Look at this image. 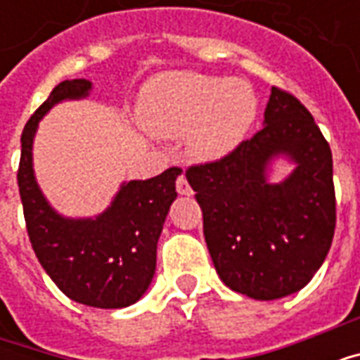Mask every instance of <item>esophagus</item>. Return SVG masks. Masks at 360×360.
<instances>
[{
	"label": "esophagus",
	"instance_id": "34e87169",
	"mask_svg": "<svg viewBox=\"0 0 360 360\" xmlns=\"http://www.w3.org/2000/svg\"><path fill=\"white\" fill-rule=\"evenodd\" d=\"M177 193H179V195H187V196L193 195V188H191L187 177H185L183 173L177 177Z\"/></svg>",
	"mask_w": 360,
	"mask_h": 360
}]
</instances>
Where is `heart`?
Instances as JSON below:
<instances>
[{
	"mask_svg": "<svg viewBox=\"0 0 360 360\" xmlns=\"http://www.w3.org/2000/svg\"><path fill=\"white\" fill-rule=\"evenodd\" d=\"M141 123L160 136L187 133L188 156L214 162L239 148L257 119L249 82L202 73H165L144 86Z\"/></svg>",
	"mask_w": 360,
	"mask_h": 360,
	"instance_id": "1",
	"label": "heart"
}]
</instances>
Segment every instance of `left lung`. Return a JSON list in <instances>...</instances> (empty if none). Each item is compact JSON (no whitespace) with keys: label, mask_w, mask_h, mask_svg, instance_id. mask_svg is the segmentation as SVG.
Segmentation results:
<instances>
[{"label":"left lung","mask_w":360,"mask_h":360,"mask_svg":"<svg viewBox=\"0 0 360 360\" xmlns=\"http://www.w3.org/2000/svg\"><path fill=\"white\" fill-rule=\"evenodd\" d=\"M295 169L267 181L274 157ZM187 181L202 208L204 239L229 289L258 301L297 293L332 247L335 191L330 144L293 94L271 86L264 127L229 156L191 165Z\"/></svg>","instance_id":"1"}]
</instances>
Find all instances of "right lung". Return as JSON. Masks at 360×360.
<instances>
[{
	"label": "right lung",
	"instance_id": "right-lung-1",
	"mask_svg": "<svg viewBox=\"0 0 360 360\" xmlns=\"http://www.w3.org/2000/svg\"><path fill=\"white\" fill-rule=\"evenodd\" d=\"M86 79L59 82L28 119L20 136L17 172L27 231L38 262L73 301L96 309H123L141 299L156 271V249L169 206L177 198L179 167L146 181L123 183L96 218H65L38 187L32 142L40 119L63 100L86 98Z\"/></svg>",
	"mask_w": 360,
	"mask_h": 360
}]
</instances>
